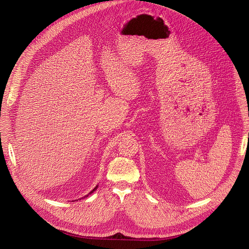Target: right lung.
Instances as JSON below:
<instances>
[{
	"mask_svg": "<svg viewBox=\"0 0 249 249\" xmlns=\"http://www.w3.org/2000/svg\"><path fill=\"white\" fill-rule=\"evenodd\" d=\"M97 188H98V186H97V187H96V188H95V189H94V190H93V191H91V192H90V193H89V194H91V193H93V192H95V191H96V190H97ZM86 197H87V196H86Z\"/></svg>",
	"mask_w": 249,
	"mask_h": 249,
	"instance_id": "add662e5",
	"label": "right lung"
}]
</instances>
